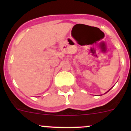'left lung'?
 <instances>
[{
  "label": "left lung",
  "mask_w": 131,
  "mask_h": 131,
  "mask_svg": "<svg viewBox=\"0 0 131 131\" xmlns=\"http://www.w3.org/2000/svg\"><path fill=\"white\" fill-rule=\"evenodd\" d=\"M110 90H109V91H110Z\"/></svg>",
  "instance_id": "left-lung-1"
}]
</instances>
